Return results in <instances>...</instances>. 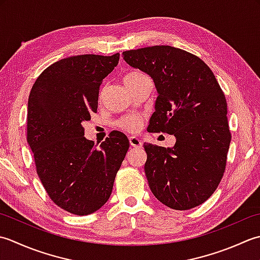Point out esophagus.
<instances>
[{
	"mask_svg": "<svg viewBox=\"0 0 260 260\" xmlns=\"http://www.w3.org/2000/svg\"><path fill=\"white\" fill-rule=\"evenodd\" d=\"M129 141H130V145L132 147H135V148H140L142 146L141 140L139 139V138H137V137H130L129 138Z\"/></svg>",
	"mask_w": 260,
	"mask_h": 260,
	"instance_id": "1",
	"label": "esophagus"
}]
</instances>
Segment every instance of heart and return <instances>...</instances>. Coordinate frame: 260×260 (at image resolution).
I'll list each match as a JSON object with an SVG mask.
<instances>
[{
	"label": "heart",
	"instance_id": "b5f03b06",
	"mask_svg": "<svg viewBox=\"0 0 260 260\" xmlns=\"http://www.w3.org/2000/svg\"><path fill=\"white\" fill-rule=\"evenodd\" d=\"M147 78L148 76L146 74L139 71H132L125 74L123 77V82L125 84V86L128 87V89H131ZM118 124L121 129H123L125 131L137 132L141 125V118L137 115H126L123 116L122 119H120Z\"/></svg>",
	"mask_w": 260,
	"mask_h": 260
}]
</instances>
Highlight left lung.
<instances>
[{"label":"left lung","instance_id":"obj_1","mask_svg":"<svg viewBox=\"0 0 260 260\" xmlns=\"http://www.w3.org/2000/svg\"><path fill=\"white\" fill-rule=\"evenodd\" d=\"M130 66L147 73L158 92L148 129L174 135L173 148L144 145L152 194L174 210L204 203L223 176L231 141L224 93L213 72L190 52L171 46L123 51Z\"/></svg>","mask_w":260,"mask_h":260}]
</instances>
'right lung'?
Listing matches in <instances>:
<instances>
[{
	"instance_id": "add662e5",
	"label": "right lung",
	"mask_w": 260,
	"mask_h": 260,
	"mask_svg": "<svg viewBox=\"0 0 260 260\" xmlns=\"http://www.w3.org/2000/svg\"><path fill=\"white\" fill-rule=\"evenodd\" d=\"M119 58V52L63 58L40 74L29 95L26 141L37 174L52 202L76 215L107 203L129 149L122 132L112 131L95 148L83 128L96 113L101 84Z\"/></svg>"
}]
</instances>
